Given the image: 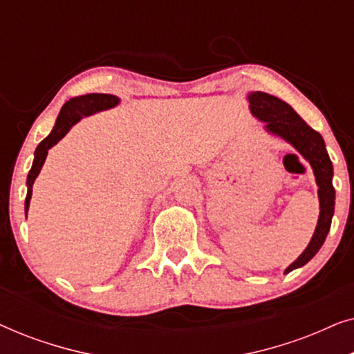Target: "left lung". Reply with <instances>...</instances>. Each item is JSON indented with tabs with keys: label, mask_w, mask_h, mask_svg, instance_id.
I'll return each mask as SVG.
<instances>
[{
	"label": "left lung",
	"mask_w": 354,
	"mask_h": 354,
	"mask_svg": "<svg viewBox=\"0 0 354 354\" xmlns=\"http://www.w3.org/2000/svg\"><path fill=\"white\" fill-rule=\"evenodd\" d=\"M250 109L253 115L266 122V130L277 135L288 142L301 156L311 164L316 183L319 187V221L314 230V235L306 250L299 254V258L285 269V274L292 272L293 269L301 268L314 258V254L321 250L326 241V236L330 230L333 206H335V190L332 185L333 167L328 158L326 143L321 133L309 127L299 115L295 113L292 106L264 91H253L248 95Z\"/></svg>",
	"instance_id": "obj_1"
}]
</instances>
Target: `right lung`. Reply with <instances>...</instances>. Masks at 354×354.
<instances>
[{"label":"right lung","instance_id":"1","mask_svg":"<svg viewBox=\"0 0 354 354\" xmlns=\"http://www.w3.org/2000/svg\"><path fill=\"white\" fill-rule=\"evenodd\" d=\"M115 104H119V98L114 95H106V93H90L84 96H77V98H72L67 101V103L62 106L59 115H57L55 127H53L51 133L43 140V142L38 145L35 149V159H33L32 169L27 176V198H26V214L28 209V205H30L32 198V185L35 182V178L40 174L43 164H45L48 149L55 147V145L59 142V140L64 137V135L69 132L72 125L84 118V115H90L93 113H98V111H104L109 108H114Z\"/></svg>","mask_w":354,"mask_h":354}]
</instances>
